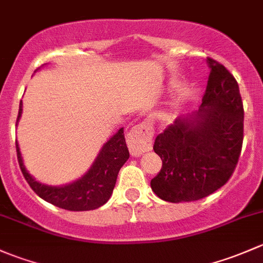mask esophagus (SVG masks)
I'll list each match as a JSON object with an SVG mask.
<instances>
[{"label": "esophagus", "instance_id": "esophagus-1", "mask_svg": "<svg viewBox=\"0 0 263 263\" xmlns=\"http://www.w3.org/2000/svg\"><path fill=\"white\" fill-rule=\"evenodd\" d=\"M153 128L147 122H141L132 127L127 134L129 154L139 157L146 151H150L153 147Z\"/></svg>", "mask_w": 263, "mask_h": 263}]
</instances>
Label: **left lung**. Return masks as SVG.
I'll return each instance as SVG.
<instances>
[{
	"label": "left lung",
	"instance_id": "8db88e82",
	"mask_svg": "<svg viewBox=\"0 0 263 263\" xmlns=\"http://www.w3.org/2000/svg\"><path fill=\"white\" fill-rule=\"evenodd\" d=\"M211 74L200 108L176 118L155 140L162 167L151 189L170 203L203 199L233 174L243 143V103L239 87L224 65L208 58Z\"/></svg>",
	"mask_w": 263,
	"mask_h": 263
}]
</instances>
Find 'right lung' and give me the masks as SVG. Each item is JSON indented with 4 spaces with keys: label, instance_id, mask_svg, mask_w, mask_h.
<instances>
[{
    "label": "right lung",
    "instance_id": "add662e5",
    "mask_svg": "<svg viewBox=\"0 0 263 263\" xmlns=\"http://www.w3.org/2000/svg\"><path fill=\"white\" fill-rule=\"evenodd\" d=\"M21 112L22 103L20 102L17 122L21 117ZM16 153L22 175L39 197L52 205L73 212L93 211L106 204L115 189L118 171L129 157L123 128H120L117 134L104 143L96 161L81 179L64 186H49L36 181L27 173L22 164L17 142Z\"/></svg>",
    "mask_w": 263,
    "mask_h": 263
}]
</instances>
